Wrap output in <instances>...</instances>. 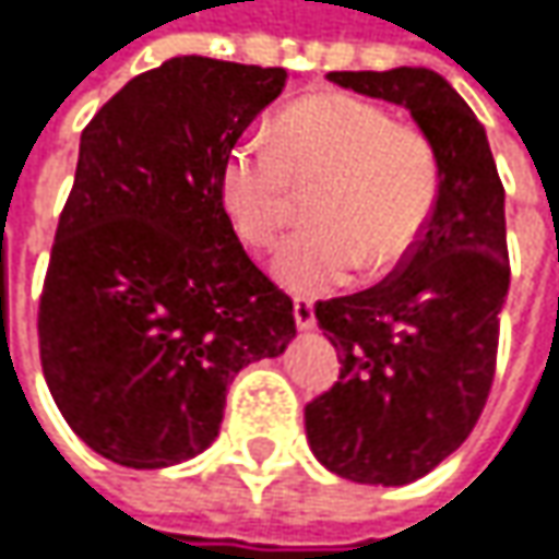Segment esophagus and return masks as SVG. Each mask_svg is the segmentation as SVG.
Wrapping results in <instances>:
<instances>
[{
	"instance_id": "obj_1",
	"label": "esophagus",
	"mask_w": 559,
	"mask_h": 559,
	"mask_svg": "<svg viewBox=\"0 0 559 559\" xmlns=\"http://www.w3.org/2000/svg\"><path fill=\"white\" fill-rule=\"evenodd\" d=\"M293 314H295V323H298V330H314V326H318L311 298H301V295H298V298L293 301Z\"/></svg>"
}]
</instances>
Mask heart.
I'll list each match as a JSON object with an SVG mask.
<instances>
[{"label": "heart", "mask_w": 559, "mask_h": 559, "mask_svg": "<svg viewBox=\"0 0 559 559\" xmlns=\"http://www.w3.org/2000/svg\"><path fill=\"white\" fill-rule=\"evenodd\" d=\"M301 188H318L314 226L298 229L273 258L276 280L295 295L349 283L368 261L393 266L431 219L440 163L431 138L361 97L314 94L293 103L273 134L233 144L219 198L238 238L270 248L298 210Z\"/></svg>", "instance_id": "obj_1"}]
</instances>
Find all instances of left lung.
Returning a JSON list of instances; mask_svg holds the SVG:
<instances>
[{
  "label": "left lung",
  "instance_id": "left-lung-1",
  "mask_svg": "<svg viewBox=\"0 0 559 559\" xmlns=\"http://www.w3.org/2000/svg\"><path fill=\"white\" fill-rule=\"evenodd\" d=\"M405 106L431 138L440 188L428 226L371 289L314 305L340 380L305 405L314 456L358 485H408L456 453L488 403L510 289L503 182L468 103L431 69L330 71Z\"/></svg>",
  "mask_w": 559,
  "mask_h": 559
}]
</instances>
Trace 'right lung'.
Returning <instances> with one entry per match:
<instances>
[{
  "instance_id": "obj_1",
  "label": "right lung",
  "mask_w": 559,
  "mask_h": 559,
  "mask_svg": "<svg viewBox=\"0 0 559 559\" xmlns=\"http://www.w3.org/2000/svg\"><path fill=\"white\" fill-rule=\"evenodd\" d=\"M286 78L176 56L81 131L37 333L62 418L106 460L204 453L238 371L293 343V298L245 254L219 198L226 154Z\"/></svg>"
}]
</instances>
